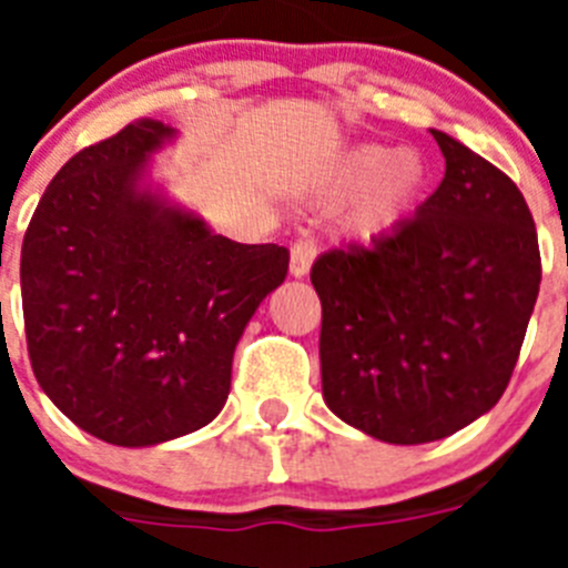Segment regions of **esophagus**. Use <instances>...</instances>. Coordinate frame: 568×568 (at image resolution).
<instances>
[{
    "label": "esophagus",
    "instance_id": "esophagus-1",
    "mask_svg": "<svg viewBox=\"0 0 568 568\" xmlns=\"http://www.w3.org/2000/svg\"><path fill=\"white\" fill-rule=\"evenodd\" d=\"M315 253H318V244H315L310 235H301V239H295L293 250H290V273H293L295 278L307 275Z\"/></svg>",
    "mask_w": 568,
    "mask_h": 568
}]
</instances>
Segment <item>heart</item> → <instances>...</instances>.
<instances>
[{
	"label": "heart",
	"instance_id": "1",
	"mask_svg": "<svg viewBox=\"0 0 568 568\" xmlns=\"http://www.w3.org/2000/svg\"><path fill=\"white\" fill-rule=\"evenodd\" d=\"M424 182V164L415 153H393L389 148H358L335 170L333 187L341 193L366 187L353 213V227L378 233L400 219Z\"/></svg>",
	"mask_w": 568,
	"mask_h": 568
}]
</instances>
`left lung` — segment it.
Returning a JSON list of instances; mask_svg holds the SVG:
<instances>
[{"label": "left lung", "mask_w": 568, "mask_h": 568, "mask_svg": "<svg viewBox=\"0 0 568 568\" xmlns=\"http://www.w3.org/2000/svg\"><path fill=\"white\" fill-rule=\"evenodd\" d=\"M444 182L373 244L313 264L327 406L386 444H429L489 413L518 364L540 247L504 170L433 130Z\"/></svg>", "instance_id": "obj_1"}]
</instances>
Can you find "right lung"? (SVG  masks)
Here are the masks:
<instances>
[{
    "label": "right lung",
    "mask_w": 568,
    "mask_h": 568,
    "mask_svg": "<svg viewBox=\"0 0 568 568\" xmlns=\"http://www.w3.org/2000/svg\"><path fill=\"white\" fill-rule=\"evenodd\" d=\"M170 135L135 119L79 150L22 241L33 375L73 424L115 446L162 444L222 413L235 344L290 267L287 247L213 235L139 190Z\"/></svg>",
    "instance_id": "obj_1"
}]
</instances>
